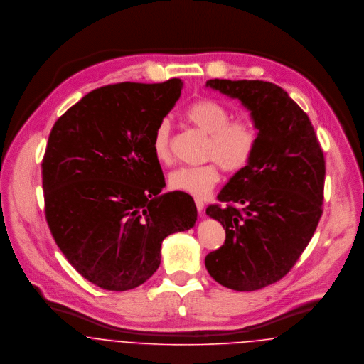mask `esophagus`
<instances>
[{
    "label": "esophagus",
    "mask_w": 364,
    "mask_h": 364,
    "mask_svg": "<svg viewBox=\"0 0 364 364\" xmlns=\"http://www.w3.org/2000/svg\"><path fill=\"white\" fill-rule=\"evenodd\" d=\"M195 203H196V208H198L199 214H202V211H203V208H205V203H203V200L196 199V200H195Z\"/></svg>",
    "instance_id": "34e87169"
}]
</instances>
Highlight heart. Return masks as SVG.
Masks as SVG:
<instances>
[{"label": "heart", "mask_w": 364, "mask_h": 364, "mask_svg": "<svg viewBox=\"0 0 364 364\" xmlns=\"http://www.w3.org/2000/svg\"><path fill=\"white\" fill-rule=\"evenodd\" d=\"M189 123L208 136L206 159L199 166H181L169 173L172 189L203 199L220 181V165L227 172L244 171L252 161L258 147V129L250 117L231 119V110L214 100H199L185 109ZM151 150L156 162L166 165L172 161L171 124L162 120L156 126Z\"/></svg>", "instance_id": "heart-1"}]
</instances>
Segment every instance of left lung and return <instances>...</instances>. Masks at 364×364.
<instances>
[{
  "label": "left lung",
  "mask_w": 364,
  "mask_h": 364,
  "mask_svg": "<svg viewBox=\"0 0 364 364\" xmlns=\"http://www.w3.org/2000/svg\"><path fill=\"white\" fill-rule=\"evenodd\" d=\"M206 87L240 100L259 140L251 164L217 196L227 206L206 208L224 227L225 241L205 263L221 286L254 291L284 277L311 241L322 214L323 153L310 117L283 88L217 78Z\"/></svg>",
  "instance_id": "1"
}]
</instances>
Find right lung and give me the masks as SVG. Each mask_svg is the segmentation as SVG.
<instances>
[{"label": "right lung", "instance_id": "1", "mask_svg": "<svg viewBox=\"0 0 364 364\" xmlns=\"http://www.w3.org/2000/svg\"><path fill=\"white\" fill-rule=\"evenodd\" d=\"M183 82L101 87L54 123L42 161L45 213L65 259L95 286L126 291L149 280L169 234L192 228L191 195L162 193L151 150Z\"/></svg>", "mask_w": 364, "mask_h": 364}]
</instances>
